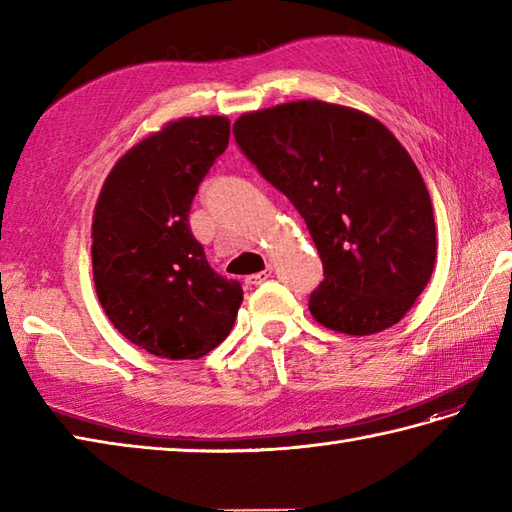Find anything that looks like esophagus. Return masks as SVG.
Masks as SVG:
<instances>
[{
    "instance_id": "34e87169",
    "label": "esophagus",
    "mask_w": 512,
    "mask_h": 512,
    "mask_svg": "<svg viewBox=\"0 0 512 512\" xmlns=\"http://www.w3.org/2000/svg\"><path fill=\"white\" fill-rule=\"evenodd\" d=\"M270 277H273V268H266V270H262V273L248 275V277H246V284H250V286H259V284H264V281H268Z\"/></svg>"
}]
</instances>
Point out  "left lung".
I'll return each mask as SVG.
<instances>
[{
    "mask_svg": "<svg viewBox=\"0 0 512 512\" xmlns=\"http://www.w3.org/2000/svg\"><path fill=\"white\" fill-rule=\"evenodd\" d=\"M233 134L319 250L325 279L310 297L312 317L350 336L405 317L436 266V222L400 140L374 116L317 99L246 112Z\"/></svg>",
    "mask_w": 512,
    "mask_h": 512,
    "instance_id": "8db88e82",
    "label": "left lung"
}]
</instances>
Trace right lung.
Returning a JSON list of instances; mask_svg holds the SVG:
<instances>
[{"instance_id": "obj_1", "label": "right lung", "mask_w": 512, "mask_h": 512, "mask_svg": "<svg viewBox=\"0 0 512 512\" xmlns=\"http://www.w3.org/2000/svg\"><path fill=\"white\" fill-rule=\"evenodd\" d=\"M226 116H184L127 149L92 215V273L107 319L169 361L202 358L233 330L242 286L191 235L198 184L228 145Z\"/></svg>"}]
</instances>
